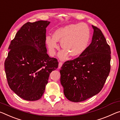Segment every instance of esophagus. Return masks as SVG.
<instances>
[{
	"label": "esophagus",
	"instance_id": "1",
	"mask_svg": "<svg viewBox=\"0 0 120 120\" xmlns=\"http://www.w3.org/2000/svg\"><path fill=\"white\" fill-rule=\"evenodd\" d=\"M62 66V62H60L59 63V66H58L59 69H60V68H61V67Z\"/></svg>",
	"mask_w": 120,
	"mask_h": 120
}]
</instances>
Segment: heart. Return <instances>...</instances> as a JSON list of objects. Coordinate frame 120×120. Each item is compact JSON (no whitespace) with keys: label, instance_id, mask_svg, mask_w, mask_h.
I'll return each mask as SVG.
<instances>
[{"label":"heart","instance_id":"heart-1","mask_svg":"<svg viewBox=\"0 0 120 120\" xmlns=\"http://www.w3.org/2000/svg\"><path fill=\"white\" fill-rule=\"evenodd\" d=\"M90 37L89 26L85 23L71 24L56 29L53 37L46 36V42L49 50L55 52L59 47L58 41L61 42L64 51L61 52V59L65 58L68 53L70 56H76L81 54L86 49Z\"/></svg>","mask_w":120,"mask_h":120}]
</instances>
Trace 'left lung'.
I'll return each mask as SVG.
<instances>
[{
	"instance_id": "8db88e82",
	"label": "left lung",
	"mask_w": 120,
	"mask_h": 120,
	"mask_svg": "<svg viewBox=\"0 0 120 120\" xmlns=\"http://www.w3.org/2000/svg\"><path fill=\"white\" fill-rule=\"evenodd\" d=\"M92 41L78 58L67 61L61 68L60 82L64 96L73 102H81L98 94L111 70V48L96 26Z\"/></svg>"
}]
</instances>
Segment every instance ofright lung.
Masks as SVG:
<instances>
[{
  "mask_svg": "<svg viewBox=\"0 0 120 120\" xmlns=\"http://www.w3.org/2000/svg\"><path fill=\"white\" fill-rule=\"evenodd\" d=\"M48 21L27 22L11 41L5 61L7 82L13 92L28 101L41 98L50 73L58 67L56 59L47 53Z\"/></svg>",
  "mask_w": 120,
  "mask_h": 120,
  "instance_id": "1",
  "label": "right lung"
}]
</instances>
